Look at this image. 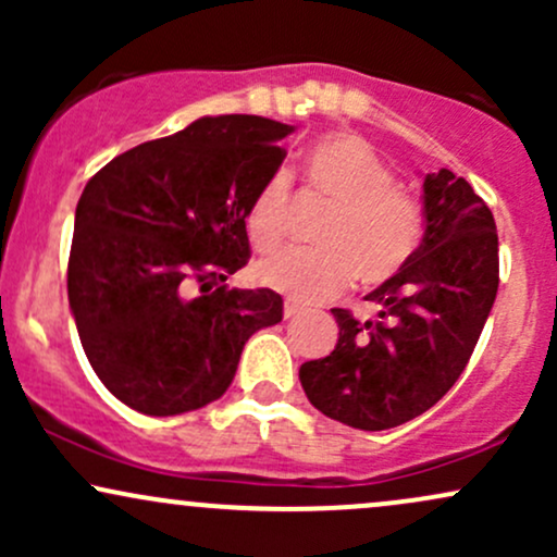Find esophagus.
I'll return each mask as SVG.
<instances>
[{"label": "esophagus", "instance_id": "esophagus-1", "mask_svg": "<svg viewBox=\"0 0 557 557\" xmlns=\"http://www.w3.org/2000/svg\"><path fill=\"white\" fill-rule=\"evenodd\" d=\"M300 314V309L296 304H290V300H285V309H283V317L285 319H293V317H298Z\"/></svg>", "mask_w": 557, "mask_h": 557}]
</instances>
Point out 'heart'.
Segmentation results:
<instances>
[{"mask_svg":"<svg viewBox=\"0 0 557 557\" xmlns=\"http://www.w3.org/2000/svg\"><path fill=\"white\" fill-rule=\"evenodd\" d=\"M317 196L335 207L319 235V251H280L253 267L261 287L293 304H322L348 290L354 277L382 285L406 270L421 243L417 198L395 185V172L367 140L337 133L317 140L304 164ZM290 209V177L285 172L261 185L248 209V238L270 251L285 235Z\"/></svg>","mask_w":557,"mask_h":557,"instance_id":"1","label":"heart"}]
</instances>
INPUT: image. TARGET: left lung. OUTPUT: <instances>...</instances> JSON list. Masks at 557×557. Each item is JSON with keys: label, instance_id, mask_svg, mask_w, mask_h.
<instances>
[{"label": "left lung", "instance_id": "8db88e82", "mask_svg": "<svg viewBox=\"0 0 557 557\" xmlns=\"http://www.w3.org/2000/svg\"><path fill=\"white\" fill-rule=\"evenodd\" d=\"M424 235L406 270L369 293L376 317L332 309L337 345L300 367L311 406L354 430L421 417L456 385L497 296L490 207L450 170L424 175Z\"/></svg>", "mask_w": 557, "mask_h": 557}]
</instances>
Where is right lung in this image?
I'll return each instance as SVG.
<instances>
[{
    "instance_id": "right-lung-1",
    "label": "right lung",
    "mask_w": 557,
    "mask_h": 557,
    "mask_svg": "<svg viewBox=\"0 0 557 557\" xmlns=\"http://www.w3.org/2000/svg\"><path fill=\"white\" fill-rule=\"evenodd\" d=\"M296 131L257 114L201 117L114 157L83 188L67 298L96 376L146 417L225 395L243 345L283 319L270 287L225 280L246 267V216Z\"/></svg>"
}]
</instances>
